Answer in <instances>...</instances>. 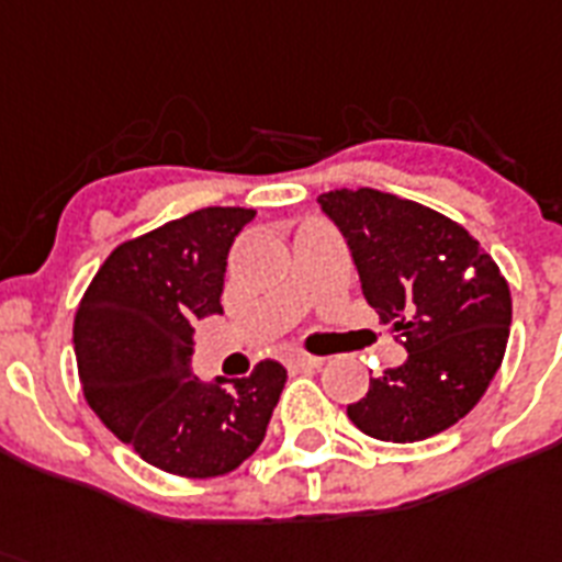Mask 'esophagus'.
<instances>
[{"instance_id":"1","label":"esophagus","mask_w":562,"mask_h":562,"mask_svg":"<svg viewBox=\"0 0 562 562\" xmlns=\"http://www.w3.org/2000/svg\"><path fill=\"white\" fill-rule=\"evenodd\" d=\"M323 357H314V353H305V351H291L285 353V366L289 369H317Z\"/></svg>"}]
</instances>
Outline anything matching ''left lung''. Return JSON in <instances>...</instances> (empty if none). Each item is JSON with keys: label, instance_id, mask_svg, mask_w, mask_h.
Segmentation results:
<instances>
[{"label": "left lung", "instance_id": "1", "mask_svg": "<svg viewBox=\"0 0 562 562\" xmlns=\"http://www.w3.org/2000/svg\"><path fill=\"white\" fill-rule=\"evenodd\" d=\"M319 205L348 239L362 294L394 323L408 357L369 383L348 419L374 440L417 442L480 403L512 325V291L492 254L440 211L374 188H334Z\"/></svg>", "mask_w": 562, "mask_h": 562}]
</instances>
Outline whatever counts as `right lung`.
<instances>
[{
	"instance_id": "1",
	"label": "right lung",
	"mask_w": 562,
	"mask_h": 562,
	"mask_svg": "<svg viewBox=\"0 0 562 562\" xmlns=\"http://www.w3.org/2000/svg\"><path fill=\"white\" fill-rule=\"evenodd\" d=\"M251 220V209H202L125 239L93 273L74 317L79 383L93 414L145 463L177 477H220L243 465L289 380L277 360L214 385L188 369L191 323L223 314L225 259Z\"/></svg>"
}]
</instances>
